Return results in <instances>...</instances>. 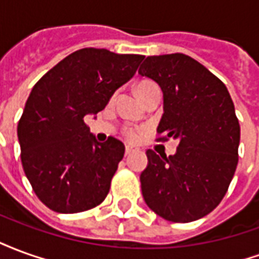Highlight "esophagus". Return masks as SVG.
<instances>
[{
  "label": "esophagus",
  "mask_w": 259,
  "mask_h": 259,
  "mask_svg": "<svg viewBox=\"0 0 259 259\" xmlns=\"http://www.w3.org/2000/svg\"><path fill=\"white\" fill-rule=\"evenodd\" d=\"M135 151H136L135 148L130 146H126V148H124V154H126V155H129V154H132V152H135Z\"/></svg>",
  "instance_id": "34e87169"
}]
</instances>
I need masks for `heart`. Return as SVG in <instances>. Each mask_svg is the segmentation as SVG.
<instances>
[{
  "instance_id": "1",
  "label": "heart",
  "mask_w": 259,
  "mask_h": 259,
  "mask_svg": "<svg viewBox=\"0 0 259 259\" xmlns=\"http://www.w3.org/2000/svg\"><path fill=\"white\" fill-rule=\"evenodd\" d=\"M147 84H152V83H150V81H143V83H140L137 87H141V85H147ZM124 135H126V137H127L130 141H137L139 140V137H140V133L135 129H127Z\"/></svg>"
}]
</instances>
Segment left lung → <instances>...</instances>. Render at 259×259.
<instances>
[{"instance_id": "1", "label": "left lung", "mask_w": 259, "mask_h": 259, "mask_svg": "<svg viewBox=\"0 0 259 259\" xmlns=\"http://www.w3.org/2000/svg\"><path fill=\"white\" fill-rule=\"evenodd\" d=\"M140 76L163 93L159 140L174 137V155L147 151L141 172L146 204L166 221L187 223L213 211L226 194L239 162L240 124L226 85L185 54L147 57Z\"/></svg>"}]
</instances>
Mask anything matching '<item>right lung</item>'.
Here are the masks:
<instances>
[{
  "label": "right lung",
  "mask_w": 259,
  "mask_h": 259,
  "mask_svg": "<svg viewBox=\"0 0 259 259\" xmlns=\"http://www.w3.org/2000/svg\"><path fill=\"white\" fill-rule=\"evenodd\" d=\"M143 58L81 48L34 84L18 123V139L26 178L50 209L76 213L105 200L124 146L115 137L98 143L84 116L107 107Z\"/></svg>",
  "instance_id": "right-lung-1"
}]
</instances>
